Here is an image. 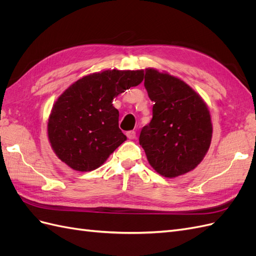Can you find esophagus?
Instances as JSON below:
<instances>
[{
  "mask_svg": "<svg viewBox=\"0 0 256 256\" xmlns=\"http://www.w3.org/2000/svg\"><path fill=\"white\" fill-rule=\"evenodd\" d=\"M126 136H127V138H129V140H134V138H136V131H134V130L127 131Z\"/></svg>",
  "mask_w": 256,
  "mask_h": 256,
  "instance_id": "obj_1",
  "label": "esophagus"
}]
</instances>
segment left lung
I'll use <instances>...</instances> for the list:
<instances>
[{
  "instance_id": "left-lung-1",
  "label": "left lung",
  "mask_w": 256,
  "mask_h": 256,
  "mask_svg": "<svg viewBox=\"0 0 256 256\" xmlns=\"http://www.w3.org/2000/svg\"><path fill=\"white\" fill-rule=\"evenodd\" d=\"M144 86L154 102L152 118L141 130L138 141L150 164L168 178L192 171L212 142L207 104L187 83L157 69H145Z\"/></svg>"
}]
</instances>
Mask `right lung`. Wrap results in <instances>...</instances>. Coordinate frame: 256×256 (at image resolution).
<instances>
[{"label": "right lung", "instance_id": "1", "mask_svg": "<svg viewBox=\"0 0 256 256\" xmlns=\"http://www.w3.org/2000/svg\"><path fill=\"white\" fill-rule=\"evenodd\" d=\"M143 78V70L109 69L72 84L53 104L48 120V138L56 156L79 172L104 164L127 140L118 128L113 99Z\"/></svg>", "mask_w": 256, "mask_h": 256}]
</instances>
